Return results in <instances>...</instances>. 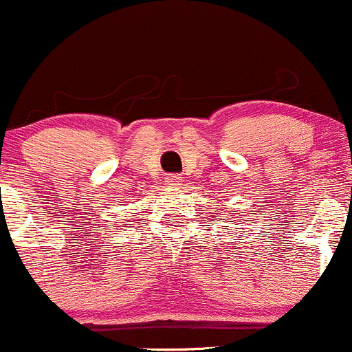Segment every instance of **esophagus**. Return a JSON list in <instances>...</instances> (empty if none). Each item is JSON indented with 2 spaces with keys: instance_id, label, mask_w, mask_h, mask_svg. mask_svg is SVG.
Segmentation results:
<instances>
[{
  "instance_id": "obj_1",
  "label": "esophagus",
  "mask_w": 352,
  "mask_h": 352,
  "mask_svg": "<svg viewBox=\"0 0 352 352\" xmlns=\"http://www.w3.org/2000/svg\"><path fill=\"white\" fill-rule=\"evenodd\" d=\"M179 183H182V176L179 174H169V176H166V185L176 186Z\"/></svg>"
}]
</instances>
